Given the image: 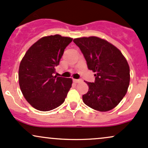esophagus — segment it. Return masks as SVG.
Masks as SVG:
<instances>
[{
	"label": "esophagus",
	"instance_id": "esophagus-1",
	"mask_svg": "<svg viewBox=\"0 0 148 148\" xmlns=\"http://www.w3.org/2000/svg\"><path fill=\"white\" fill-rule=\"evenodd\" d=\"M81 81H82V80L81 79H73V81H74V83H79V82H81Z\"/></svg>",
	"mask_w": 148,
	"mask_h": 148
}]
</instances>
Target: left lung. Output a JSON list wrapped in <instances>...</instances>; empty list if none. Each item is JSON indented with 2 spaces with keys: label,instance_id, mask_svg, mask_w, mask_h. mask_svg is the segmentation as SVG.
<instances>
[{
  "label": "left lung",
  "instance_id": "8db88e82",
  "mask_svg": "<svg viewBox=\"0 0 148 148\" xmlns=\"http://www.w3.org/2000/svg\"><path fill=\"white\" fill-rule=\"evenodd\" d=\"M73 42L84 54L88 69L95 72V82H86L89 90L83 95L85 104L99 111L114 108L130 85L127 60L115 46L97 37H80Z\"/></svg>",
  "mask_w": 148,
  "mask_h": 148
}]
</instances>
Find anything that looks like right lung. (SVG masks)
Here are the masks:
<instances>
[{
	"label": "right lung",
	"instance_id": "1",
	"mask_svg": "<svg viewBox=\"0 0 148 148\" xmlns=\"http://www.w3.org/2000/svg\"><path fill=\"white\" fill-rule=\"evenodd\" d=\"M72 38L60 35L40 39L30 47L18 69V83L25 99L36 109L49 111L64 102L72 79L55 76L64 49Z\"/></svg>",
	"mask_w": 148,
	"mask_h": 148
}]
</instances>
